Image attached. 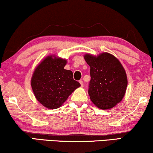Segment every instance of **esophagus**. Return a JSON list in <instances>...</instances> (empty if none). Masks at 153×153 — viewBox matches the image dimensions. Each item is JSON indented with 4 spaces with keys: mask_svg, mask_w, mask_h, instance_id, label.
Returning <instances> with one entry per match:
<instances>
[{
    "mask_svg": "<svg viewBox=\"0 0 153 153\" xmlns=\"http://www.w3.org/2000/svg\"><path fill=\"white\" fill-rule=\"evenodd\" d=\"M79 83H80L81 87H83V81L80 80V81H79Z\"/></svg>",
    "mask_w": 153,
    "mask_h": 153,
    "instance_id": "esophagus-1",
    "label": "esophagus"
}]
</instances>
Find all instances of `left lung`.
I'll return each instance as SVG.
<instances>
[{
	"instance_id": "obj_1",
	"label": "left lung",
	"mask_w": 153,
	"mask_h": 153,
	"mask_svg": "<svg viewBox=\"0 0 153 153\" xmlns=\"http://www.w3.org/2000/svg\"><path fill=\"white\" fill-rule=\"evenodd\" d=\"M84 59L91 68L88 94L100 109H109L121 102L127 85L125 70L120 62L108 53L97 56L85 54Z\"/></svg>"
}]
</instances>
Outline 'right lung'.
Segmentation results:
<instances>
[{"label": "right lung", "mask_w": 153, "mask_h": 153, "mask_svg": "<svg viewBox=\"0 0 153 153\" xmlns=\"http://www.w3.org/2000/svg\"><path fill=\"white\" fill-rule=\"evenodd\" d=\"M67 60L49 56L35 68L31 78L33 93L48 108H59L75 89L80 86L72 71L64 69Z\"/></svg>", "instance_id": "obj_1"}]
</instances>
